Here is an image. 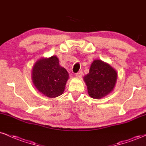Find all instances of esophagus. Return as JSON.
Returning <instances> with one entry per match:
<instances>
[{
  "label": "esophagus",
  "instance_id": "1",
  "mask_svg": "<svg viewBox=\"0 0 146 146\" xmlns=\"http://www.w3.org/2000/svg\"><path fill=\"white\" fill-rule=\"evenodd\" d=\"M82 75H83V73H82V71H80V72H79V73H78L76 74V77L78 78H82Z\"/></svg>",
  "mask_w": 146,
  "mask_h": 146
}]
</instances>
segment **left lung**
Returning <instances> with one entry per match:
<instances>
[{
  "mask_svg": "<svg viewBox=\"0 0 146 146\" xmlns=\"http://www.w3.org/2000/svg\"><path fill=\"white\" fill-rule=\"evenodd\" d=\"M117 73L109 64L102 60H94L90 64L89 73L84 77L88 94L93 99L105 98L115 89Z\"/></svg>",
  "mask_w": 146,
  "mask_h": 146,
  "instance_id": "obj_1",
  "label": "left lung"
}]
</instances>
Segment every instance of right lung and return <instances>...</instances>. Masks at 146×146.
Listing matches in <instances>:
<instances>
[{
    "label": "right lung",
    "mask_w": 146,
    "mask_h": 146,
    "mask_svg": "<svg viewBox=\"0 0 146 146\" xmlns=\"http://www.w3.org/2000/svg\"><path fill=\"white\" fill-rule=\"evenodd\" d=\"M68 78V72L60 66L56 56L38 59L31 71L34 86L40 93L49 98L63 94Z\"/></svg>",
    "instance_id": "1"
}]
</instances>
